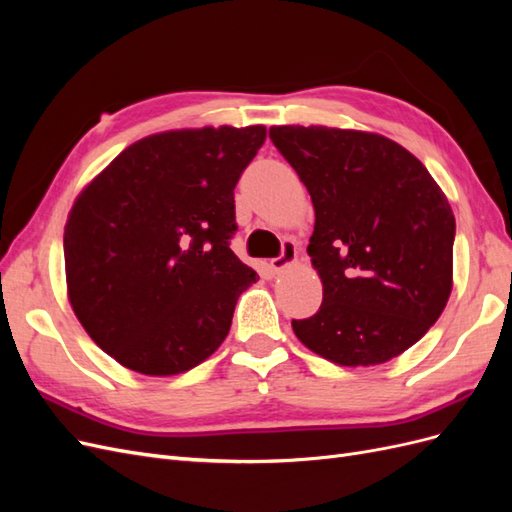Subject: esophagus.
Returning <instances> with one entry per match:
<instances>
[{
	"instance_id": "34e87169",
	"label": "esophagus",
	"mask_w": 512,
	"mask_h": 512,
	"mask_svg": "<svg viewBox=\"0 0 512 512\" xmlns=\"http://www.w3.org/2000/svg\"><path fill=\"white\" fill-rule=\"evenodd\" d=\"M294 260H297V245H294L292 241H286L284 247H282V254L277 256V258H273V260L269 262V267H271L273 273H280L282 269L290 267Z\"/></svg>"
}]
</instances>
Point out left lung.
Listing matches in <instances>:
<instances>
[{"label":"left lung","mask_w":512,"mask_h":512,"mask_svg":"<svg viewBox=\"0 0 512 512\" xmlns=\"http://www.w3.org/2000/svg\"><path fill=\"white\" fill-rule=\"evenodd\" d=\"M273 145L312 196L307 254L322 282L301 344L344 367L395 359L444 312L455 215L423 162L391 138L327 126H273Z\"/></svg>","instance_id":"left-lung-1"}]
</instances>
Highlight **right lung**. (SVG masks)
<instances>
[{
    "label": "right lung",
    "mask_w": 512,
    "mask_h": 512,
    "mask_svg": "<svg viewBox=\"0 0 512 512\" xmlns=\"http://www.w3.org/2000/svg\"><path fill=\"white\" fill-rule=\"evenodd\" d=\"M265 138V126L151 134L76 196L64 228L68 301L123 367L177 376L222 346L258 277L228 247L232 192Z\"/></svg>",
    "instance_id": "right-lung-1"
}]
</instances>
